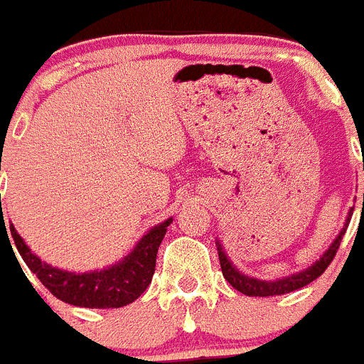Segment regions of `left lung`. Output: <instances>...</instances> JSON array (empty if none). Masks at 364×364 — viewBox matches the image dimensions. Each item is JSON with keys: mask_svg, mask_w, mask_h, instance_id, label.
<instances>
[{"mask_svg": "<svg viewBox=\"0 0 364 364\" xmlns=\"http://www.w3.org/2000/svg\"><path fill=\"white\" fill-rule=\"evenodd\" d=\"M364 169V167H363ZM363 202H364V195H363ZM364 205V204H363ZM353 208L348 211V217H346L345 226L341 228L339 235L336 237L330 246H328L326 252L319 257V259L315 260L314 264L308 266L306 269H301L297 273H291V275H286V277L275 279V281H262V279L257 277H250L246 273L239 272V269L235 268L233 262L230 260V257L226 255L224 252V247H222L220 240H217V250H218V259H220V268H222V275L233 286L235 290H239L240 294L250 295V297H269V295H282V294H290V291L299 290L302 286L310 284L311 281H315L317 277H321L324 273V269L330 266V262L336 257L337 250H339V244L343 240V235H345L346 228H348V222L352 218Z\"/></svg>", "mask_w": 364, "mask_h": 364, "instance_id": "8db88e82", "label": "left lung"}]
</instances>
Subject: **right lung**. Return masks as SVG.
Masks as SVG:
<instances>
[{"label":"right lung","mask_w":364,"mask_h":364,"mask_svg":"<svg viewBox=\"0 0 364 364\" xmlns=\"http://www.w3.org/2000/svg\"><path fill=\"white\" fill-rule=\"evenodd\" d=\"M173 218L169 217L167 220L147 230L136 246L114 264L83 273L67 272L41 260L21 239L14 224H11V233H6L3 211L0 230L5 231L6 237L11 235L14 239L16 247L21 259L25 260V264L54 297L82 308H122L136 301L151 284L159 246Z\"/></svg>","instance_id":"right-lung-1"}]
</instances>
